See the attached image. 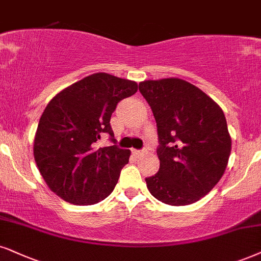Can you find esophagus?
I'll use <instances>...</instances> for the list:
<instances>
[{"label": "esophagus", "mask_w": 261, "mask_h": 261, "mask_svg": "<svg viewBox=\"0 0 261 261\" xmlns=\"http://www.w3.org/2000/svg\"><path fill=\"white\" fill-rule=\"evenodd\" d=\"M132 152H133V155H136V156H140V155H143L144 151H143V150H137V149H133V150H132Z\"/></svg>", "instance_id": "obj_1"}]
</instances>
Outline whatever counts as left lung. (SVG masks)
Masks as SVG:
<instances>
[{
	"label": "left lung",
	"mask_w": 261,
	"mask_h": 261,
	"mask_svg": "<svg viewBox=\"0 0 261 261\" xmlns=\"http://www.w3.org/2000/svg\"><path fill=\"white\" fill-rule=\"evenodd\" d=\"M156 120L160 169L145 178L153 197L170 205L195 203L218 184L231 152L221 109L191 83L163 79L139 83Z\"/></svg>",
	"instance_id": "8db88e82"
}]
</instances>
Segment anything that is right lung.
Masks as SVG:
<instances>
[{"mask_svg": "<svg viewBox=\"0 0 261 261\" xmlns=\"http://www.w3.org/2000/svg\"><path fill=\"white\" fill-rule=\"evenodd\" d=\"M137 91L134 81L98 72L67 87L44 109L34 156L44 181L64 201L94 204L114 191L130 151L116 145L111 115ZM102 134L112 146L98 149Z\"/></svg>", "mask_w": 261, "mask_h": 261, "instance_id": "add662e5", "label": "right lung"}]
</instances>
